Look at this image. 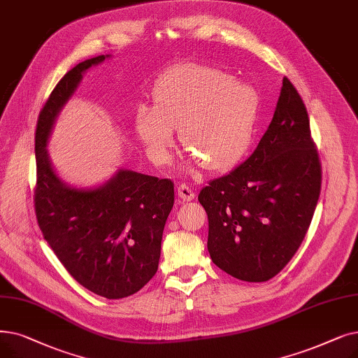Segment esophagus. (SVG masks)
Segmentation results:
<instances>
[{
  "instance_id": "esophagus-1",
  "label": "esophagus",
  "mask_w": 358,
  "mask_h": 358,
  "mask_svg": "<svg viewBox=\"0 0 358 358\" xmlns=\"http://www.w3.org/2000/svg\"><path fill=\"white\" fill-rule=\"evenodd\" d=\"M177 192H178L180 199H182L184 201H190V200H193V199L196 197L194 190L190 187L189 184H181V185H178Z\"/></svg>"
}]
</instances>
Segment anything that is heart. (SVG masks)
Returning a JSON list of instances; mask_svg holds the SVG:
<instances>
[{
    "mask_svg": "<svg viewBox=\"0 0 358 358\" xmlns=\"http://www.w3.org/2000/svg\"><path fill=\"white\" fill-rule=\"evenodd\" d=\"M256 90L216 67L182 64L168 71L153 106L137 108L134 129L153 161L164 162L178 129L182 148L209 171L240 161L257 117Z\"/></svg>",
    "mask_w": 358,
    "mask_h": 358,
    "instance_id": "b5f03b06",
    "label": "heart"
}]
</instances>
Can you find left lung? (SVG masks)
Instances as JSON below:
<instances>
[{
    "instance_id": "left-lung-1",
    "label": "left lung",
    "mask_w": 358,
    "mask_h": 358,
    "mask_svg": "<svg viewBox=\"0 0 358 358\" xmlns=\"http://www.w3.org/2000/svg\"><path fill=\"white\" fill-rule=\"evenodd\" d=\"M320 184L307 110L284 77L273 118L255 152L200 190L212 262L241 281H269L304 240Z\"/></svg>"
}]
</instances>
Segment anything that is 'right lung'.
Listing matches in <instances>:
<instances>
[{"instance_id":"obj_1","label":"right lung","mask_w":358,"mask_h":358,"mask_svg":"<svg viewBox=\"0 0 358 358\" xmlns=\"http://www.w3.org/2000/svg\"><path fill=\"white\" fill-rule=\"evenodd\" d=\"M108 57L73 67L42 108L35 136V212L43 238L76 281L117 300L142 289L158 271L174 182L118 169L98 187H71L58 177L46 150L54 122L83 73Z\"/></svg>"}]
</instances>
